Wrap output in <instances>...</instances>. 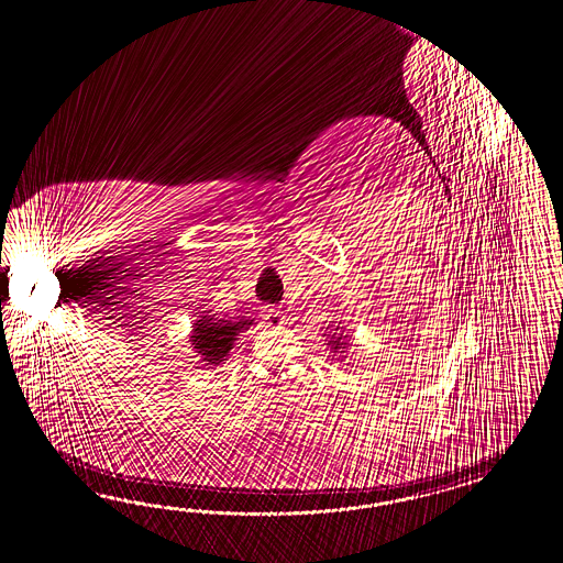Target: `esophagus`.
Returning a JSON list of instances; mask_svg holds the SVG:
<instances>
[{"instance_id": "34e87169", "label": "esophagus", "mask_w": 563, "mask_h": 563, "mask_svg": "<svg viewBox=\"0 0 563 563\" xmlns=\"http://www.w3.org/2000/svg\"><path fill=\"white\" fill-rule=\"evenodd\" d=\"M262 313H264V319L268 321V325H278V323H283V311H280V309H275V307H264V309H262Z\"/></svg>"}]
</instances>
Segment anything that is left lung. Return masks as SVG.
<instances>
[{"label":"left lung","mask_w":563,"mask_h":563,"mask_svg":"<svg viewBox=\"0 0 563 563\" xmlns=\"http://www.w3.org/2000/svg\"><path fill=\"white\" fill-rule=\"evenodd\" d=\"M325 335V333H323ZM328 342V345L331 347V352L333 354H343L345 350H347V345H350V340H347V333H343V328H333V333L330 331V338L325 340ZM345 356H342V360Z\"/></svg>","instance_id":"8db88e82"}]
</instances>
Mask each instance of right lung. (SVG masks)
<instances>
[{
	"instance_id": "right-lung-1",
	"label": "right lung",
	"mask_w": 563,
	"mask_h": 563,
	"mask_svg": "<svg viewBox=\"0 0 563 563\" xmlns=\"http://www.w3.org/2000/svg\"><path fill=\"white\" fill-rule=\"evenodd\" d=\"M199 319L192 323L189 342L191 347L206 362V366H218L230 356L233 342L242 331L254 325V319H218L209 316V311H201Z\"/></svg>"
}]
</instances>
